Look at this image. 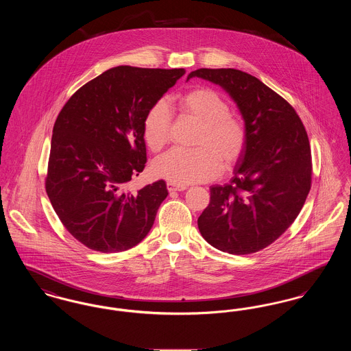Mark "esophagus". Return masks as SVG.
<instances>
[{"mask_svg":"<svg viewBox=\"0 0 351 351\" xmlns=\"http://www.w3.org/2000/svg\"><path fill=\"white\" fill-rule=\"evenodd\" d=\"M167 189L169 192H182L186 189V186L183 184L167 183Z\"/></svg>","mask_w":351,"mask_h":351,"instance_id":"esophagus-1","label":"esophagus"}]
</instances>
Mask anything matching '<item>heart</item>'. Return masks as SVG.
I'll return each mask as SVG.
<instances>
[{
	"label": "heart",
	"instance_id": "heart-1",
	"mask_svg": "<svg viewBox=\"0 0 351 351\" xmlns=\"http://www.w3.org/2000/svg\"><path fill=\"white\" fill-rule=\"evenodd\" d=\"M178 105L185 117L200 123L196 149H172L152 163L155 176L173 184L206 182L216 178L221 165L234 166L247 142L243 122L230 114V106L217 90L196 86L183 93ZM171 114L165 102H156L143 121V136L152 151L160 150L169 139ZM221 163L219 164V162Z\"/></svg>",
	"mask_w": 351,
	"mask_h": 351
}]
</instances>
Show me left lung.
<instances>
[{
    "instance_id": "1",
    "label": "left lung",
    "mask_w": 351,
    "mask_h": 351,
    "mask_svg": "<svg viewBox=\"0 0 351 351\" xmlns=\"http://www.w3.org/2000/svg\"><path fill=\"white\" fill-rule=\"evenodd\" d=\"M195 76L230 95L247 133L230 182L210 186L199 230L218 250L256 252L293 223L306 200L312 183L308 134L291 104L255 76L234 68H200L186 80Z\"/></svg>"
}]
</instances>
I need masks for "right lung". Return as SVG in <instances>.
<instances>
[{
    "mask_svg": "<svg viewBox=\"0 0 351 351\" xmlns=\"http://www.w3.org/2000/svg\"><path fill=\"white\" fill-rule=\"evenodd\" d=\"M185 73L118 66L84 84L55 121L46 192L58 217L88 249L129 250L150 232L167 197L163 180L128 183L147 162L143 121Z\"/></svg>",
    "mask_w": 351,
    "mask_h": 351,
    "instance_id": "obj_1",
    "label": "right lung"
}]
</instances>
